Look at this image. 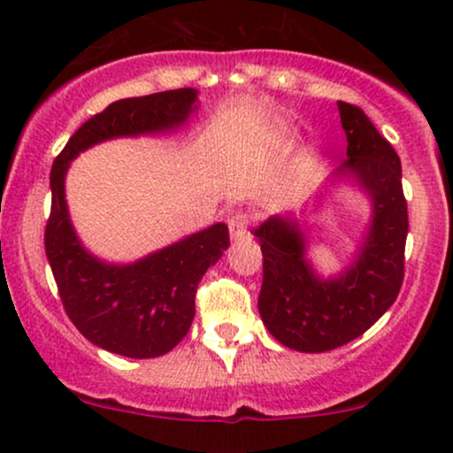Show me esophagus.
Here are the masks:
<instances>
[{"label": "esophagus", "mask_w": 453, "mask_h": 453, "mask_svg": "<svg viewBox=\"0 0 453 453\" xmlns=\"http://www.w3.org/2000/svg\"><path fill=\"white\" fill-rule=\"evenodd\" d=\"M227 227H230L232 241H236V238H242L244 234H247L249 217L242 215V212H238V215H232L230 219H227Z\"/></svg>", "instance_id": "1"}]
</instances>
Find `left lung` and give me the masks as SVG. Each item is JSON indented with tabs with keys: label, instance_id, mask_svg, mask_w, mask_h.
Segmentation results:
<instances>
[{
	"label": "left lung",
	"instance_id": "8db88e82",
	"mask_svg": "<svg viewBox=\"0 0 453 453\" xmlns=\"http://www.w3.org/2000/svg\"><path fill=\"white\" fill-rule=\"evenodd\" d=\"M347 159L303 212L268 217L253 230L264 256L257 309L280 345L303 353L336 349L364 334L394 304L404 274L409 232L403 168L392 144L357 106L339 102ZM339 184L372 202V219L349 263L332 275L308 257L309 219Z\"/></svg>",
	"mask_w": 453,
	"mask_h": 453
}]
</instances>
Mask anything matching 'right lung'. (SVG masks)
<instances>
[{"label": "right lung", "mask_w": 453, "mask_h": 453, "mask_svg": "<svg viewBox=\"0 0 453 453\" xmlns=\"http://www.w3.org/2000/svg\"><path fill=\"white\" fill-rule=\"evenodd\" d=\"M197 108V89L112 102L76 129L50 170L53 204L44 244L65 313L93 345L134 360L173 351L189 332L197 283L230 247L227 226L215 223L134 262H106L76 234L65 176L82 150L114 138L173 134L189 123Z\"/></svg>", "instance_id": "obj_1"}]
</instances>
